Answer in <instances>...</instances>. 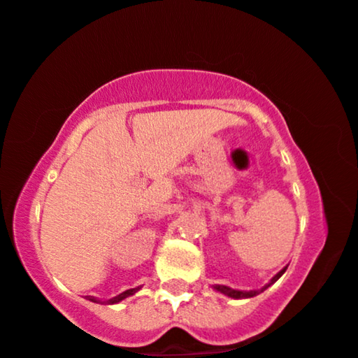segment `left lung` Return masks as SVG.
I'll return each mask as SVG.
<instances>
[{"mask_svg": "<svg viewBox=\"0 0 358 358\" xmlns=\"http://www.w3.org/2000/svg\"><path fill=\"white\" fill-rule=\"evenodd\" d=\"M286 269H287V268L280 269L279 273L275 274L274 278L271 279L269 282L266 284L264 287H261V289H255V291H239V289H233V287H229V286H221V284H215V286H213V289H215V291H218L220 294H224V296L231 297V299H250V297H255V296H257V294L264 292L266 289H268L269 286H273V284L275 282V280H278V279L280 278V275H282L284 273H286Z\"/></svg>", "mask_w": 358, "mask_h": 358, "instance_id": "left-lung-1", "label": "left lung"}]
</instances>
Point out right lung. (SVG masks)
Masks as SVG:
<instances>
[{
    "label": "right lung",
    "mask_w": 358,
    "mask_h": 358,
    "mask_svg": "<svg viewBox=\"0 0 358 358\" xmlns=\"http://www.w3.org/2000/svg\"><path fill=\"white\" fill-rule=\"evenodd\" d=\"M140 287H142V286L134 287V289H127V291H124L122 294H119V296L112 297V299H107V301H101V299H97V297H94V296H85V297H87V301H90V302H96V304H119L120 301H124V299H127V297L134 296L135 292L140 291Z\"/></svg>",
    "instance_id": "1"
}]
</instances>
